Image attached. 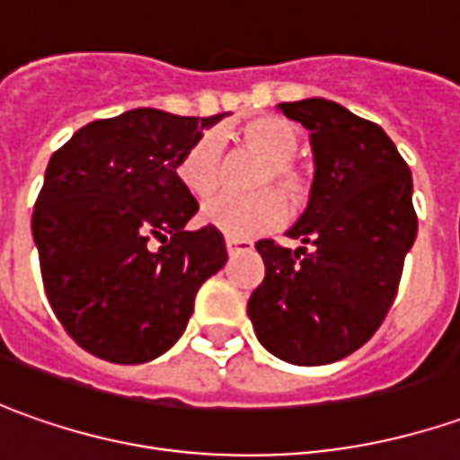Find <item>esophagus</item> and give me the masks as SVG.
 <instances>
[{
  "label": "esophagus",
  "instance_id": "1",
  "mask_svg": "<svg viewBox=\"0 0 460 460\" xmlns=\"http://www.w3.org/2000/svg\"><path fill=\"white\" fill-rule=\"evenodd\" d=\"M249 249H254V244L249 242V239H226V252L229 254H239V252H249Z\"/></svg>",
  "mask_w": 460,
  "mask_h": 460
}]
</instances>
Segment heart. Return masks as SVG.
Masks as SVG:
<instances>
[{"label":"heart","mask_w":460,"mask_h":460,"mask_svg":"<svg viewBox=\"0 0 460 460\" xmlns=\"http://www.w3.org/2000/svg\"><path fill=\"white\" fill-rule=\"evenodd\" d=\"M231 137L242 147L257 152L267 160L257 172L254 188H278L295 208L308 200V178L303 175V170L293 165L295 155L300 150V132L295 129V124L279 117H257V119L244 121ZM218 165H221L218 139L203 135L182 152L175 165V175L193 199L206 200L211 199L218 188ZM282 216H285V203L278 193L260 190L246 199L224 196V199L211 200L200 211V221L231 239H246V236L278 226Z\"/></svg>","instance_id":"1"}]
</instances>
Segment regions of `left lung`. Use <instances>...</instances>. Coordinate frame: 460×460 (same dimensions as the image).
I'll list each match as a JSON object with an SVG mask.
<instances>
[{
  "label": "left lung",
  "instance_id": "8db88e82",
  "mask_svg": "<svg viewBox=\"0 0 460 460\" xmlns=\"http://www.w3.org/2000/svg\"><path fill=\"white\" fill-rule=\"evenodd\" d=\"M279 111L310 129L315 181L290 229L303 246L257 242L264 279L246 313L270 354L318 367L354 354L387 318L418 236L412 175L379 124L336 102L279 103Z\"/></svg>",
  "mask_w": 460,
  "mask_h": 460
}]
</instances>
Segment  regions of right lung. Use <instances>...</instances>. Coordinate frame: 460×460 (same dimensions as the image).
Here are the masks:
<instances>
[{
	"mask_svg": "<svg viewBox=\"0 0 460 460\" xmlns=\"http://www.w3.org/2000/svg\"><path fill=\"white\" fill-rule=\"evenodd\" d=\"M216 117L135 109L86 124L53 152L32 211L45 295L88 354L145 364L181 339L196 293L226 261L221 231H185L199 200L181 155Z\"/></svg>",
	"mask_w": 460,
	"mask_h": 460,
	"instance_id": "add662e5",
	"label": "right lung"
}]
</instances>
